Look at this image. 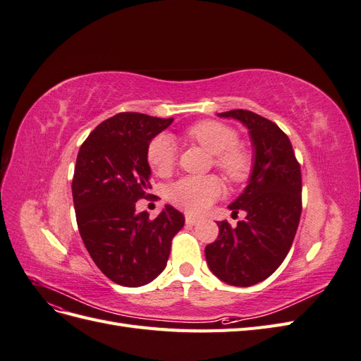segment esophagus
I'll return each instance as SVG.
<instances>
[{"instance_id": "obj_1", "label": "esophagus", "mask_w": 361, "mask_h": 361, "mask_svg": "<svg viewBox=\"0 0 361 361\" xmlns=\"http://www.w3.org/2000/svg\"><path fill=\"white\" fill-rule=\"evenodd\" d=\"M185 221H187L188 226H197V224L200 223L199 218H195V216H192V215H187V216H185Z\"/></svg>"}]
</instances>
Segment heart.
<instances>
[{
    "label": "heart",
    "mask_w": 361,
    "mask_h": 361,
    "mask_svg": "<svg viewBox=\"0 0 361 361\" xmlns=\"http://www.w3.org/2000/svg\"><path fill=\"white\" fill-rule=\"evenodd\" d=\"M188 138L194 140L214 154V164L232 182L247 179L251 170L248 152L236 145V130L215 120H204L187 129ZM178 146L169 134H159L149 143L147 164L158 176H169L176 164ZM223 192V183L216 176H187L169 187V200L190 214H202Z\"/></svg>",
    "instance_id": "heart-1"
}]
</instances>
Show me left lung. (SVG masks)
Segmentation results:
<instances>
[{"instance_id": "1", "label": "left lung", "mask_w": 361, "mask_h": 361, "mask_svg": "<svg viewBox=\"0 0 361 361\" xmlns=\"http://www.w3.org/2000/svg\"><path fill=\"white\" fill-rule=\"evenodd\" d=\"M247 129L253 167L245 190L228 204L243 221L218 223L220 233L206 245L207 267L227 285L247 288L264 281L288 256L301 215V170L288 135L271 120L247 110L218 113Z\"/></svg>"}]
</instances>
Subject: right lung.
<instances>
[{
	"instance_id": "1",
	"label": "right lung",
	"mask_w": 361,
	"mask_h": 361,
	"mask_svg": "<svg viewBox=\"0 0 361 361\" xmlns=\"http://www.w3.org/2000/svg\"><path fill=\"white\" fill-rule=\"evenodd\" d=\"M173 118L120 113L97 125L82 143L72 180L76 223L96 267L111 281L138 288L167 265L183 215L166 204L155 220L137 212L147 195V147Z\"/></svg>"
}]
</instances>
